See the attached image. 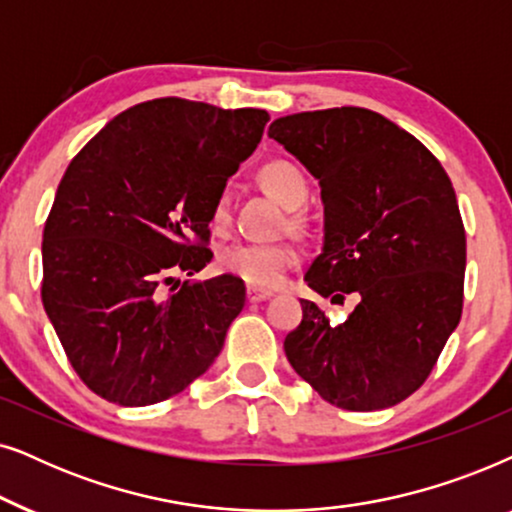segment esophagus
Wrapping results in <instances>:
<instances>
[{
	"mask_svg": "<svg viewBox=\"0 0 512 512\" xmlns=\"http://www.w3.org/2000/svg\"><path fill=\"white\" fill-rule=\"evenodd\" d=\"M274 292L271 290H264V288H255V285H248V299L250 302H264V299H269Z\"/></svg>",
	"mask_w": 512,
	"mask_h": 512,
	"instance_id": "obj_1",
	"label": "esophagus"
}]
</instances>
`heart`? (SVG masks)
I'll use <instances>...</instances> for the list:
<instances>
[{"label":"heart","instance_id":"heart-1","mask_svg":"<svg viewBox=\"0 0 512 512\" xmlns=\"http://www.w3.org/2000/svg\"><path fill=\"white\" fill-rule=\"evenodd\" d=\"M260 182L267 192L285 208H299L309 196V182L302 170L290 161H269L260 170ZM231 220V194L222 189L213 203V224L227 227ZM299 260V250L290 243H267V241H238L227 245L220 252V264L224 271L243 281L264 285H278L285 271L292 269Z\"/></svg>","mask_w":512,"mask_h":512}]
</instances>
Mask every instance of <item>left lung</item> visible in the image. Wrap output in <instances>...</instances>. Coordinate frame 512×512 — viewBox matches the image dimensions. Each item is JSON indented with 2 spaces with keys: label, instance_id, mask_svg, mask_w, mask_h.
<instances>
[{
  "label": "left lung",
  "instance_id": "left-lung-1",
  "mask_svg": "<svg viewBox=\"0 0 512 512\" xmlns=\"http://www.w3.org/2000/svg\"><path fill=\"white\" fill-rule=\"evenodd\" d=\"M269 138L320 185L323 252L306 283L332 302L358 299L339 325L302 299L285 356L330 405H398L428 379L461 320L466 231L452 180L414 135L372 109L290 114Z\"/></svg>",
  "mask_w": 512,
  "mask_h": 512
}]
</instances>
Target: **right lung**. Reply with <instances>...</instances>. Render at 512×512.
Segmentation results:
<instances>
[{"instance_id":"add662e5","label":"right lung","mask_w":512,"mask_h":512,"mask_svg":"<svg viewBox=\"0 0 512 512\" xmlns=\"http://www.w3.org/2000/svg\"><path fill=\"white\" fill-rule=\"evenodd\" d=\"M267 121L252 107L140 102L67 166L44 227L42 302L74 372L100 398L161 403L220 356L243 281H172L213 260V203Z\"/></svg>"}]
</instances>
